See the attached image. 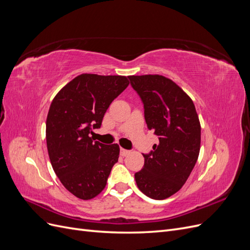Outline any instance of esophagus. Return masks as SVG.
Masks as SVG:
<instances>
[{"mask_svg": "<svg viewBox=\"0 0 250 250\" xmlns=\"http://www.w3.org/2000/svg\"><path fill=\"white\" fill-rule=\"evenodd\" d=\"M120 152H121V155H122V156H126V155H128V154L130 153V151L129 150H126L124 148H121Z\"/></svg>", "mask_w": 250, "mask_h": 250, "instance_id": "esophagus-1", "label": "esophagus"}]
</instances>
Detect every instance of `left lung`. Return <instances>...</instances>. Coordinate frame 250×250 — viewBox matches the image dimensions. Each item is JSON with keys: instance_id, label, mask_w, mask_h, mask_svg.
<instances>
[{"instance_id": "left-lung-1", "label": "left lung", "mask_w": 250, "mask_h": 250, "mask_svg": "<svg viewBox=\"0 0 250 250\" xmlns=\"http://www.w3.org/2000/svg\"><path fill=\"white\" fill-rule=\"evenodd\" d=\"M144 104L146 124L160 140L134 174L148 197L163 200L178 192L195 167L200 151L201 127L192 99L162 75L128 76Z\"/></svg>"}]
</instances>
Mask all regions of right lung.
<instances>
[{
  "label": "right lung",
  "instance_id": "add662e5",
  "mask_svg": "<svg viewBox=\"0 0 250 250\" xmlns=\"http://www.w3.org/2000/svg\"><path fill=\"white\" fill-rule=\"evenodd\" d=\"M129 84L125 76L81 74L53 99L46 123L50 162L63 187L88 200L106 186L118 162V144L104 145L89 137L100 128L110 103Z\"/></svg>",
  "mask_w": 250,
  "mask_h": 250
}]
</instances>
